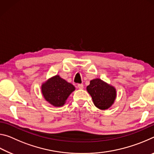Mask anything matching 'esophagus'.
<instances>
[{
  "instance_id": "esophagus-1",
  "label": "esophagus",
  "mask_w": 154,
  "mask_h": 154,
  "mask_svg": "<svg viewBox=\"0 0 154 154\" xmlns=\"http://www.w3.org/2000/svg\"><path fill=\"white\" fill-rule=\"evenodd\" d=\"M77 87L79 88V89H83V84L82 83H79V84L77 85Z\"/></svg>"
}]
</instances>
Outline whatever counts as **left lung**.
<instances>
[{
    "mask_svg": "<svg viewBox=\"0 0 154 154\" xmlns=\"http://www.w3.org/2000/svg\"><path fill=\"white\" fill-rule=\"evenodd\" d=\"M87 90L96 107L105 110L113 105L116 97V89L100 79L90 81Z\"/></svg>",
    "mask_w": 154,
    "mask_h": 154,
    "instance_id": "8db88e82",
    "label": "left lung"
}]
</instances>
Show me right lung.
Here are the masks:
<instances>
[{"mask_svg": "<svg viewBox=\"0 0 154 154\" xmlns=\"http://www.w3.org/2000/svg\"><path fill=\"white\" fill-rule=\"evenodd\" d=\"M41 90L47 101L55 106H60L64 105L69 96L75 90V87L59 75H56L43 83Z\"/></svg>", "mask_w": 154, "mask_h": 154, "instance_id": "right-lung-1", "label": "right lung"}]
</instances>
